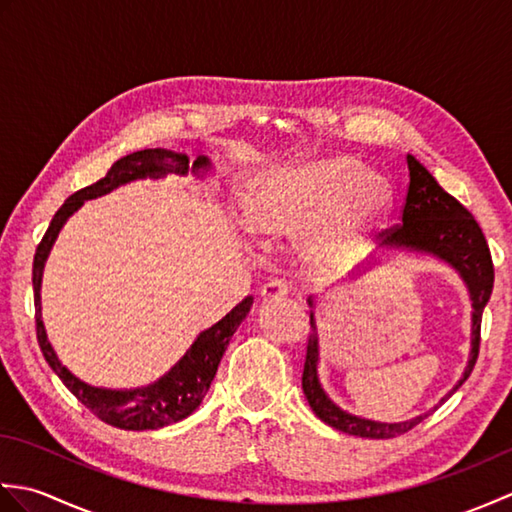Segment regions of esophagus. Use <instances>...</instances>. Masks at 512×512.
<instances>
[{"label":"esophagus","instance_id":"1","mask_svg":"<svg viewBox=\"0 0 512 512\" xmlns=\"http://www.w3.org/2000/svg\"><path fill=\"white\" fill-rule=\"evenodd\" d=\"M262 295L264 301H279V299H286L288 297V286L281 284V281H268V284L262 288Z\"/></svg>","mask_w":512,"mask_h":512}]
</instances>
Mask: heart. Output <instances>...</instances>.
I'll return each instance as SVG.
<instances>
[{
	"mask_svg": "<svg viewBox=\"0 0 512 512\" xmlns=\"http://www.w3.org/2000/svg\"><path fill=\"white\" fill-rule=\"evenodd\" d=\"M389 204V182L350 156H323L270 171L244 200L248 231L264 244L299 242L312 275H332L361 257Z\"/></svg>",
	"mask_w": 512,
	"mask_h": 512,
	"instance_id": "b5f03b06",
	"label": "heart"
}]
</instances>
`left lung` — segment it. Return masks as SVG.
I'll list each match as a JSON object with an SVG mask.
<instances>
[{
	"instance_id": "obj_1",
	"label": "left lung",
	"mask_w": 512,
	"mask_h": 512,
	"mask_svg": "<svg viewBox=\"0 0 512 512\" xmlns=\"http://www.w3.org/2000/svg\"><path fill=\"white\" fill-rule=\"evenodd\" d=\"M407 167H409V189L407 200L402 206V224L380 233V248L394 250V253H416V255H431L440 259L447 266H451L455 273L464 281L466 290H469L471 299V352L469 363L464 367V374L453 385L447 396L440 400V405L451 394H455L462 387L466 378L471 376L477 352H480V325H482V312L486 308L488 299L493 292L495 270L491 250H488L486 237L482 233L480 224L475 217L464 209V206L444 191L436 178L431 176L427 167L407 154ZM380 259L367 262L356 275H361L369 266L378 264ZM310 310V325L312 334L308 339V352H306V365H303V378L301 387L306 394L312 411L330 424V427L339 429L347 436L358 438H372V440H385L396 438L402 433L411 431L416 424H420L427 413H420L416 418H409L405 422H378L354 416L341 409L336 402L325 394L319 380V332H317V319H314V297L308 299ZM436 409V407H433Z\"/></svg>"
}]
</instances>
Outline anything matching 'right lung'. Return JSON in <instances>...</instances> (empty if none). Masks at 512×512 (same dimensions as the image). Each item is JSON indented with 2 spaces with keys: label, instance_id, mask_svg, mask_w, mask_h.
<instances>
[{
  "label": "right lung",
  "instance_id": "obj_1",
  "mask_svg": "<svg viewBox=\"0 0 512 512\" xmlns=\"http://www.w3.org/2000/svg\"><path fill=\"white\" fill-rule=\"evenodd\" d=\"M211 169V160L206 156H198L191 165L187 154H178V151L160 147L140 149L134 151V154H127L114 162L105 178L72 193L70 198L63 202L61 209L54 213L41 244L37 246L35 264H32V288H35V319L41 352L46 356L52 372L63 380V385L68 387L72 394L94 413V416H99L103 422L112 424V427L125 431H147L167 427V424L180 422L191 416V413L202 405L206 391H209L215 378L217 365H220L226 352V345L239 328V323H242L246 319V314L250 312L253 297H246L242 303H237L224 319L211 325L209 330L200 332L198 339L191 343V347L184 352L180 361L173 365L165 376L154 380V383L134 389H107L94 387L90 383H85V380L76 378L70 369L59 361L57 352H54L52 343L48 341L46 325H43L41 319L43 268H46L48 255L54 242H57L63 224L81 209L83 202L101 198V195L112 193L114 189L134 180H158L169 176V173H176V176H189V173H193L195 178H204Z\"/></svg>",
  "mask_w": 512,
  "mask_h": 512
}]
</instances>
